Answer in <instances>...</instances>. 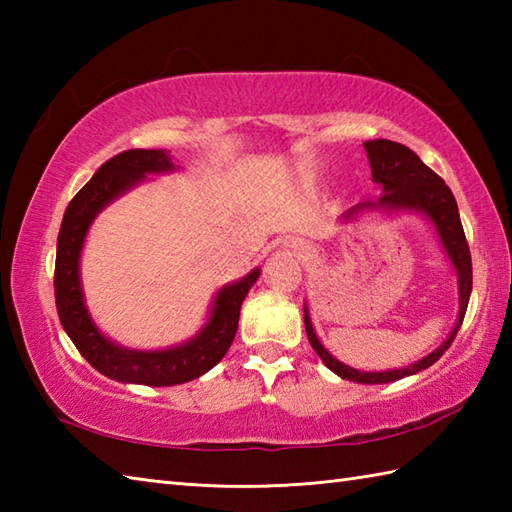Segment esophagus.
<instances>
[{
	"label": "esophagus",
	"mask_w": 512,
	"mask_h": 512,
	"mask_svg": "<svg viewBox=\"0 0 512 512\" xmlns=\"http://www.w3.org/2000/svg\"><path fill=\"white\" fill-rule=\"evenodd\" d=\"M284 246L290 250L292 255H303V253H306V248H303V244L297 242V239H290V242H284Z\"/></svg>",
	"instance_id": "esophagus-1"
}]
</instances>
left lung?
I'll return each instance as SVG.
<instances>
[{"label": "left lung", "mask_w": 512, "mask_h": 512, "mask_svg": "<svg viewBox=\"0 0 512 512\" xmlns=\"http://www.w3.org/2000/svg\"><path fill=\"white\" fill-rule=\"evenodd\" d=\"M363 147L367 151L369 167H372V180L380 184L383 195H380L378 200H369V202L352 206L350 211H345L341 215V222L356 220V217H361L363 213L422 215L424 220H429V224L436 228V235L440 239L444 255H447L455 275H458V295H460L458 321H455L453 330L449 332L447 339H444V343L436 347L431 354L422 356L416 363L396 367V369H383V372L354 369L350 365L341 363L339 358H334L319 341L317 332H314L308 303L303 306V323H306L308 341L314 347V352H317L321 361L325 363V367L332 369L336 376L352 380V383L383 385V383H394V380L422 372V369L431 367L444 352L449 350V345L453 343L455 334H458L460 325L464 321L466 306H469L471 288H473V268H471V250H469V244H466L464 228L460 222L458 202H455L451 189L444 184V180L438 176V173L424 165V162L413 154L409 147L394 143V140H385V138L367 140V143H363Z\"/></svg>", "instance_id": "obj_1"}]
</instances>
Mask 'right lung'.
<instances>
[{"instance_id":"obj_1","label":"right lung","mask_w":512,"mask_h":512,"mask_svg":"<svg viewBox=\"0 0 512 512\" xmlns=\"http://www.w3.org/2000/svg\"><path fill=\"white\" fill-rule=\"evenodd\" d=\"M176 169L165 149L123 151L99 167L63 213L57 239V264H54V299H57L59 321L85 361L118 383L171 387L189 383L209 372L231 347L237 332L239 308L262 273V268H253L242 279L217 290L211 301L209 319L184 343L162 347V350H134L101 332L85 303L81 284V253L90 226L105 206H110L129 189L138 187L149 176H160Z\"/></svg>"}]
</instances>
